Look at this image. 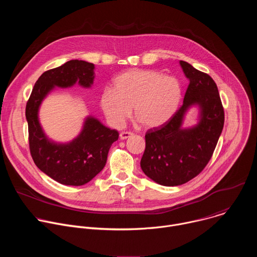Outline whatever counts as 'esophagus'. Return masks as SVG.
Returning a JSON list of instances; mask_svg holds the SVG:
<instances>
[{
	"mask_svg": "<svg viewBox=\"0 0 257 257\" xmlns=\"http://www.w3.org/2000/svg\"><path fill=\"white\" fill-rule=\"evenodd\" d=\"M131 136H133V133L132 132H121L120 133V139H122V140H125V139H127V138H130Z\"/></svg>",
	"mask_w": 257,
	"mask_h": 257,
	"instance_id": "esophagus-1",
	"label": "esophagus"
}]
</instances>
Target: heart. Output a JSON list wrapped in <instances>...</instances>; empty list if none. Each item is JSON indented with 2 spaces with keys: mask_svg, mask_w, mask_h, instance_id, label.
<instances>
[{
  "mask_svg": "<svg viewBox=\"0 0 257 257\" xmlns=\"http://www.w3.org/2000/svg\"><path fill=\"white\" fill-rule=\"evenodd\" d=\"M182 96L178 79L155 70L132 69L118 75L113 88L100 95V107L108 124L121 127L131 113L148 128L167 123L176 113Z\"/></svg>",
  "mask_w": 257,
  "mask_h": 257,
  "instance_id": "obj_1",
  "label": "heart"
}]
</instances>
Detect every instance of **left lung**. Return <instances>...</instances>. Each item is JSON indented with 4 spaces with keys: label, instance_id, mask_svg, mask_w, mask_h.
Returning a JSON list of instances; mask_svg holds the SVG:
<instances>
[{
    "label": "left lung",
    "instance_id": "8db88e82",
    "mask_svg": "<svg viewBox=\"0 0 257 257\" xmlns=\"http://www.w3.org/2000/svg\"><path fill=\"white\" fill-rule=\"evenodd\" d=\"M179 63L189 81L183 104L170 121L146 132L140 162L143 173L163 186L184 184L205 168L225 121L213 79L187 62ZM194 106L199 108L197 124L183 127L187 113Z\"/></svg>",
    "mask_w": 257,
    "mask_h": 257
}]
</instances>
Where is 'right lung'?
<instances>
[{
  "label": "right lung",
  "mask_w": 257,
  "mask_h": 257,
  "mask_svg": "<svg viewBox=\"0 0 257 257\" xmlns=\"http://www.w3.org/2000/svg\"><path fill=\"white\" fill-rule=\"evenodd\" d=\"M94 65L71 60L43 73L26 104L29 149L34 164L42 172L63 185L81 186L91 181L105 166L111 145L119 132L107 128L93 116L84 119L80 133L69 142H56L45 133L39 117L44 99L56 88L76 83L90 88L94 80Z\"/></svg>",
  "instance_id": "right-lung-1"
}]
</instances>
